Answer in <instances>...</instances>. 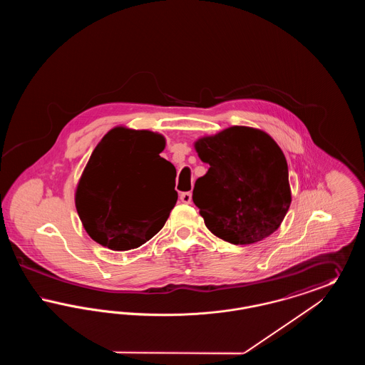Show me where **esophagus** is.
I'll return each instance as SVG.
<instances>
[{"label":"esophagus","instance_id":"esophagus-1","mask_svg":"<svg viewBox=\"0 0 365 365\" xmlns=\"http://www.w3.org/2000/svg\"><path fill=\"white\" fill-rule=\"evenodd\" d=\"M179 198H180V201H182V202H185V204H190V202H191L190 191H186V192H180V195H179Z\"/></svg>","mask_w":365,"mask_h":365}]
</instances>
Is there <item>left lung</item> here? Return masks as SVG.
Returning a JSON list of instances; mask_svg holds the SVG:
<instances>
[{"instance_id":"8db88e82","label":"left lung","mask_w":365,"mask_h":365,"mask_svg":"<svg viewBox=\"0 0 365 365\" xmlns=\"http://www.w3.org/2000/svg\"><path fill=\"white\" fill-rule=\"evenodd\" d=\"M207 174L195 180L192 201L205 226L232 245L269 237L292 204L287 161L259 128L232 125L194 142Z\"/></svg>"}]
</instances>
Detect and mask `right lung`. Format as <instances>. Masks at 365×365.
<instances>
[{
  "label": "right lung",
  "instance_id": "right-lung-1",
  "mask_svg": "<svg viewBox=\"0 0 365 365\" xmlns=\"http://www.w3.org/2000/svg\"><path fill=\"white\" fill-rule=\"evenodd\" d=\"M161 134L115 127L105 134L87 161L75 191L79 219L93 241L124 252L139 247L164 227L176 204L171 187L164 198L165 179L174 165L160 156Z\"/></svg>",
  "mask_w": 365,
  "mask_h": 365
}]
</instances>
